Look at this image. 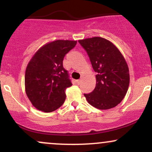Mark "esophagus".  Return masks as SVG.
<instances>
[{
  "instance_id": "1",
  "label": "esophagus",
  "mask_w": 152,
  "mask_h": 152,
  "mask_svg": "<svg viewBox=\"0 0 152 152\" xmlns=\"http://www.w3.org/2000/svg\"><path fill=\"white\" fill-rule=\"evenodd\" d=\"M77 83H78V84H80V83H81V79H79V80H78V81H77Z\"/></svg>"
}]
</instances>
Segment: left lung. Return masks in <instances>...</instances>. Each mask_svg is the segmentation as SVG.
<instances>
[{"mask_svg": "<svg viewBox=\"0 0 152 152\" xmlns=\"http://www.w3.org/2000/svg\"><path fill=\"white\" fill-rule=\"evenodd\" d=\"M86 50L94 71L96 84L92 92L84 94L87 102L99 109H109L120 104L129 85L127 64L112 43L101 37L78 41Z\"/></svg>", "mask_w": 152, "mask_h": 152, "instance_id": "left-lung-1", "label": "left lung"}]
</instances>
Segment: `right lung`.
<instances>
[{
	"label": "right lung",
	"instance_id": "add662e5",
	"mask_svg": "<svg viewBox=\"0 0 152 152\" xmlns=\"http://www.w3.org/2000/svg\"><path fill=\"white\" fill-rule=\"evenodd\" d=\"M77 41L57 40L41 47L28 64L26 92L36 109L51 112L63 105L65 90L72 85L69 72L63 66L66 53Z\"/></svg>",
	"mask_w": 152,
	"mask_h": 152
}]
</instances>
